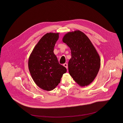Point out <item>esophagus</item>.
I'll use <instances>...</instances> for the list:
<instances>
[{
  "label": "esophagus",
  "instance_id": "34e87169",
  "mask_svg": "<svg viewBox=\"0 0 123 123\" xmlns=\"http://www.w3.org/2000/svg\"><path fill=\"white\" fill-rule=\"evenodd\" d=\"M63 66H64L67 69H68V64H67V63H64V64H63Z\"/></svg>",
  "mask_w": 123,
  "mask_h": 123
}]
</instances>
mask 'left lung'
I'll list each match as a JSON object with an SVG mask.
<instances>
[{"label":"left lung","instance_id":"8db88e82","mask_svg":"<svg viewBox=\"0 0 123 123\" xmlns=\"http://www.w3.org/2000/svg\"><path fill=\"white\" fill-rule=\"evenodd\" d=\"M62 41L71 51V58L68 62L70 76L80 86H88L94 80L100 69L98 53L88 36L80 30L68 32Z\"/></svg>","mask_w":123,"mask_h":123}]
</instances>
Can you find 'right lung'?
Masks as SVG:
<instances>
[{
  "mask_svg": "<svg viewBox=\"0 0 123 123\" xmlns=\"http://www.w3.org/2000/svg\"><path fill=\"white\" fill-rule=\"evenodd\" d=\"M59 33H49L39 41L28 60V68L35 84L43 90L51 91L61 81L67 70L60 64L53 53Z\"/></svg>",
  "mask_w": 123,
  "mask_h": 123,
  "instance_id": "add662e5",
  "label": "right lung"
}]
</instances>
